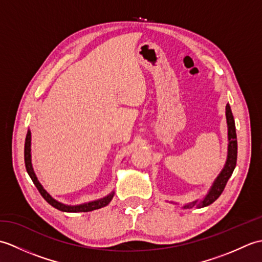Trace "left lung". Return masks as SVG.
<instances>
[{
  "label": "left lung",
  "instance_id": "1",
  "mask_svg": "<svg viewBox=\"0 0 262 262\" xmlns=\"http://www.w3.org/2000/svg\"><path fill=\"white\" fill-rule=\"evenodd\" d=\"M226 120H227V127H229V152H227V160L224 169L222 170L220 176L211 186L210 190L207 196L199 203L194 202L189 205H186L185 207H193L197 206L198 208L206 207L210 204H213L215 200L219 198L222 192H223L224 188L226 186L227 181L231 178L233 171H234L236 166V159H237V141H236V132H235V122L233 118L232 111L230 104H226Z\"/></svg>",
  "mask_w": 262,
  "mask_h": 262
}]
</instances>
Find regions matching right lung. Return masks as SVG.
<instances>
[{
	"mask_svg": "<svg viewBox=\"0 0 262 262\" xmlns=\"http://www.w3.org/2000/svg\"><path fill=\"white\" fill-rule=\"evenodd\" d=\"M30 143H31V133H30V130H28L27 136H26V143H25V163H26L27 172H28V174L30 176L32 182L35 183V186L37 187L38 191L40 192V194L43 197V199H45L48 204H51L53 207H55L58 210H62V211H68V213H77V211H83V213H85V211H92V210H96V209H99V208H102L111 202V199H113V197H114V192H111L110 194H108V196L104 197V198H101L99 200H94V202L86 203V204H83V205H77V206L64 205L62 203H58L57 200H55L54 198H52L51 196H49V193L45 190V189L42 188L40 183H39V181L37 180V177L35 174V172H33L32 165H31Z\"/></svg>",
	"mask_w": 262,
	"mask_h": 262,
	"instance_id": "1",
	"label": "right lung"
}]
</instances>
